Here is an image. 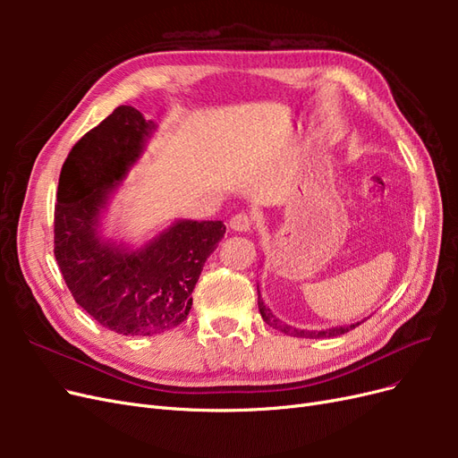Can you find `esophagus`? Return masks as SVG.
<instances>
[{
  "instance_id": "obj_1",
  "label": "esophagus",
  "mask_w": 458,
  "mask_h": 458,
  "mask_svg": "<svg viewBox=\"0 0 458 458\" xmlns=\"http://www.w3.org/2000/svg\"><path fill=\"white\" fill-rule=\"evenodd\" d=\"M229 227L233 231H239V233H246L252 229V217L246 216V214H234L231 219H229Z\"/></svg>"
}]
</instances>
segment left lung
I'll use <instances>...</instances> for the list:
<instances>
[{
	"mask_svg": "<svg viewBox=\"0 0 458 458\" xmlns=\"http://www.w3.org/2000/svg\"><path fill=\"white\" fill-rule=\"evenodd\" d=\"M258 308H259L263 321H266L269 327L281 330V332H284V335L294 336V338H315V340L317 338H335V336L345 335V332H350L352 328L361 325V323H355V325H345V327H332V328H327V330H300V328H294V327L283 323L281 318H276L271 313V310L266 306V303H263V300L259 296V290H258Z\"/></svg>",
	"mask_w": 458,
	"mask_h": 458,
	"instance_id": "1",
	"label": "left lung"
}]
</instances>
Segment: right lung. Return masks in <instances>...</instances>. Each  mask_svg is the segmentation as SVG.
<instances>
[{
  "instance_id": "obj_1",
  "label": "right lung",
  "mask_w": 458,
  "mask_h": 458,
  "mask_svg": "<svg viewBox=\"0 0 458 458\" xmlns=\"http://www.w3.org/2000/svg\"><path fill=\"white\" fill-rule=\"evenodd\" d=\"M155 123L122 105L68 152L55 204V259L80 308L122 336L182 325L224 221H175L140 250L103 241L99 214L141 157Z\"/></svg>"
}]
</instances>
